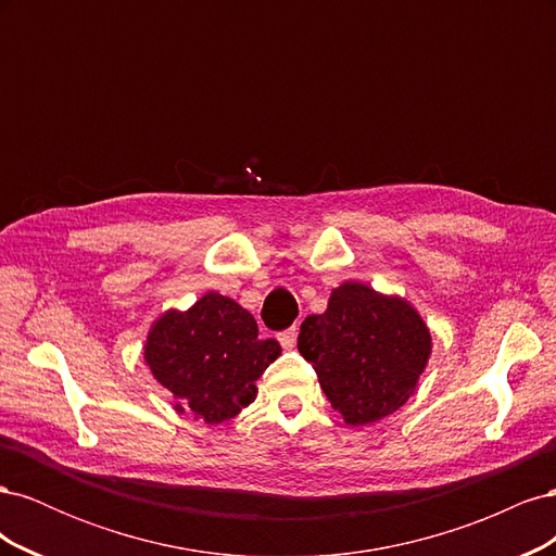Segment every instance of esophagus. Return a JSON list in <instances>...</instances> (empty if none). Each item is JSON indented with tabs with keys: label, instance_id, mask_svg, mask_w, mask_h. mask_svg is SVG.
<instances>
[{
	"label": "esophagus",
	"instance_id": "esophagus-1",
	"mask_svg": "<svg viewBox=\"0 0 556 556\" xmlns=\"http://www.w3.org/2000/svg\"><path fill=\"white\" fill-rule=\"evenodd\" d=\"M296 333H299V329H296V327H290V329L280 331V333H278V341H280V345H282L285 350H292V348H294V343H296Z\"/></svg>",
	"mask_w": 556,
	"mask_h": 556
}]
</instances>
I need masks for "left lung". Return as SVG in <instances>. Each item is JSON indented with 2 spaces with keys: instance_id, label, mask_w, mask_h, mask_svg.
Here are the masks:
<instances>
[{
  "instance_id": "8db88e82",
  "label": "left lung",
  "mask_w": 556,
  "mask_h": 556,
  "mask_svg": "<svg viewBox=\"0 0 556 556\" xmlns=\"http://www.w3.org/2000/svg\"><path fill=\"white\" fill-rule=\"evenodd\" d=\"M296 345L333 410L348 425H371L410 399L429 359L431 336L406 301L345 282L331 292L323 315L301 323Z\"/></svg>"
}]
</instances>
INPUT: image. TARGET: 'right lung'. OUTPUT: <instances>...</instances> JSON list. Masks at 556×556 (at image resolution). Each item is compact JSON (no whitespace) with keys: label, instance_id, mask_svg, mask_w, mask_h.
<instances>
[{"label":"right lung","instance_id":"add662e5","mask_svg":"<svg viewBox=\"0 0 556 556\" xmlns=\"http://www.w3.org/2000/svg\"><path fill=\"white\" fill-rule=\"evenodd\" d=\"M280 355L262 341L257 323L237 301L208 292L188 313L160 317L146 343L153 376L206 425H220L255 401V382Z\"/></svg>","mask_w":556,"mask_h":556}]
</instances>
